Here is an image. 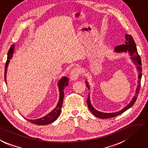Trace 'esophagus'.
<instances>
[{
	"mask_svg": "<svg viewBox=\"0 0 148 148\" xmlns=\"http://www.w3.org/2000/svg\"><path fill=\"white\" fill-rule=\"evenodd\" d=\"M80 74V70L78 68H74L71 71L70 77L72 80H76Z\"/></svg>",
	"mask_w": 148,
	"mask_h": 148,
	"instance_id": "1",
	"label": "esophagus"
}]
</instances>
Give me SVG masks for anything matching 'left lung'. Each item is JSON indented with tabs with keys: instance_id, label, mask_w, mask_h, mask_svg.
Returning a JSON list of instances; mask_svg holds the SVG:
<instances>
[{
	"instance_id": "left-lung-1",
	"label": "left lung",
	"mask_w": 148,
	"mask_h": 148,
	"mask_svg": "<svg viewBox=\"0 0 148 148\" xmlns=\"http://www.w3.org/2000/svg\"><path fill=\"white\" fill-rule=\"evenodd\" d=\"M125 41L123 45H119V46L116 47V48H114V52L116 53L128 52L129 54H130V56H131V59L133 60L132 61L133 63L136 65V69L138 70V85L136 89L135 95L134 96L132 100L130 102V103H129L127 106H125L124 108L122 109V110H120V111L107 113V112H100L94 108V107L92 106V105H91L90 98H89V94H88V96L87 100L88 109H89L90 111L92 112V114L95 115V116H96L98 118H100V119H109V118L116 116L118 115L123 113V112L127 111V109H129L130 107H132L133 106V104L135 103L136 99H137V96L138 95L140 88V82H141V77H142V63H141L140 57V56L138 53L135 42L134 41L133 37L131 36V35L125 34ZM85 83H86V85H87V87H88V89H89V86H88L87 82L86 81Z\"/></svg>"
}]
</instances>
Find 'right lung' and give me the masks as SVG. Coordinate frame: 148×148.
Returning a JSON list of instances; mask_svg holds the SVG:
<instances>
[{"label":"right lung","mask_w":148,"mask_h":148,"mask_svg":"<svg viewBox=\"0 0 148 148\" xmlns=\"http://www.w3.org/2000/svg\"><path fill=\"white\" fill-rule=\"evenodd\" d=\"M14 45H13L10 48V50L8 52V60L6 61V65H5L4 70V79L5 82L6 83V73H7V68L10 63V60L12 59L13 56V52H14ZM69 79L66 77H63L58 82V86L59 87V90H60V100H59L57 106L53 109L52 111L49 112L46 116L42 117L41 119H36V120H28L29 122L31 123H35L37 125H47L52 123L58 119V116H60V114L61 111V107H62L63 98H64V89L69 85Z\"/></svg>","instance_id":"right-lung-1"}]
</instances>
